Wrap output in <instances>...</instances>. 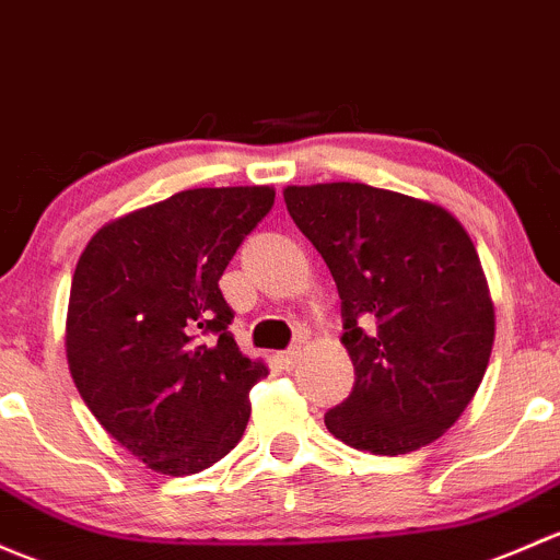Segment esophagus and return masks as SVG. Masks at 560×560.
Here are the masks:
<instances>
[{"label": "esophagus", "instance_id": "34e87169", "mask_svg": "<svg viewBox=\"0 0 560 560\" xmlns=\"http://www.w3.org/2000/svg\"><path fill=\"white\" fill-rule=\"evenodd\" d=\"M276 362H279L281 370H295L300 364V351L298 349L281 351V354H276Z\"/></svg>", "mask_w": 560, "mask_h": 560}]
</instances>
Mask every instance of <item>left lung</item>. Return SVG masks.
<instances>
[{"label": "left lung", "instance_id": "obj_1", "mask_svg": "<svg viewBox=\"0 0 560 560\" xmlns=\"http://www.w3.org/2000/svg\"><path fill=\"white\" fill-rule=\"evenodd\" d=\"M287 211L338 284L354 388L325 423L399 456L443 438L486 375L493 300L472 238L445 206L362 182L284 187Z\"/></svg>", "mask_w": 560, "mask_h": 560}]
</instances>
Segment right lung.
<instances>
[{"instance_id": "right-lung-1", "label": "right lung", "mask_w": 560, "mask_h": 560, "mask_svg": "<svg viewBox=\"0 0 560 560\" xmlns=\"http://www.w3.org/2000/svg\"><path fill=\"white\" fill-rule=\"evenodd\" d=\"M276 190L196 187L96 231L74 268L67 359L98 423L161 475H196L238 445L249 388L220 276Z\"/></svg>"}]
</instances>
